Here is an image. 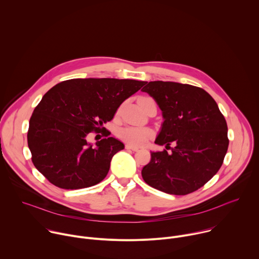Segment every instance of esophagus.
I'll return each instance as SVG.
<instances>
[{
	"label": "esophagus",
	"instance_id": "esophagus-1",
	"mask_svg": "<svg viewBox=\"0 0 259 259\" xmlns=\"http://www.w3.org/2000/svg\"><path fill=\"white\" fill-rule=\"evenodd\" d=\"M125 149L128 150V151H133V152H137L139 150L138 147H135V146H132V145H129V144L125 145Z\"/></svg>",
	"mask_w": 259,
	"mask_h": 259
}]
</instances>
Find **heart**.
Wrapping results in <instances>:
<instances>
[{
	"label": "heart",
	"instance_id": "heart-1",
	"mask_svg": "<svg viewBox=\"0 0 259 259\" xmlns=\"http://www.w3.org/2000/svg\"><path fill=\"white\" fill-rule=\"evenodd\" d=\"M146 99L142 98L141 100ZM140 100V101H141ZM118 137L132 146H142L153 136V131L149 127L125 126L118 130Z\"/></svg>",
	"mask_w": 259,
	"mask_h": 259
}]
</instances>
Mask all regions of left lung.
I'll return each mask as SVG.
<instances>
[{"mask_svg":"<svg viewBox=\"0 0 259 259\" xmlns=\"http://www.w3.org/2000/svg\"><path fill=\"white\" fill-rule=\"evenodd\" d=\"M144 85L141 91L156 100L164 119L155 143L171 151L151 152V162L141 170L142 178L166 194H191L208 182L224 163L229 147L226 119L202 88L163 81Z\"/></svg>","mask_w":259,"mask_h":259,"instance_id":"1","label":"left lung"}]
</instances>
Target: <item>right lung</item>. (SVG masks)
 Masks as SVG:
<instances>
[{"label":"right lung","instance_id":"1","mask_svg":"<svg viewBox=\"0 0 259 259\" xmlns=\"http://www.w3.org/2000/svg\"><path fill=\"white\" fill-rule=\"evenodd\" d=\"M143 85L136 80L89 78L52 87L29 120L27 144L34 167L64 190L89 188L103 180L124 144L103 133L102 126ZM91 132H102L105 138L92 146L88 142Z\"/></svg>","mask_w":259,"mask_h":259}]
</instances>
